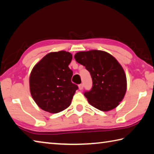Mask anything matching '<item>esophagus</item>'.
<instances>
[{
  "instance_id": "1",
  "label": "esophagus",
  "mask_w": 154,
  "mask_h": 154,
  "mask_svg": "<svg viewBox=\"0 0 154 154\" xmlns=\"http://www.w3.org/2000/svg\"><path fill=\"white\" fill-rule=\"evenodd\" d=\"M83 89V84L79 85V90H82Z\"/></svg>"
}]
</instances>
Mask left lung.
I'll list each match as a JSON object with an SVG mask.
<instances>
[{
  "label": "left lung",
  "mask_w": 154,
  "mask_h": 154,
  "mask_svg": "<svg viewBox=\"0 0 154 154\" xmlns=\"http://www.w3.org/2000/svg\"><path fill=\"white\" fill-rule=\"evenodd\" d=\"M75 59L85 66L92 78L91 89L84 93L89 104L104 112L117 107L127 91V77L118 60L97 50L77 52Z\"/></svg>",
  "instance_id": "8db88e82"
}]
</instances>
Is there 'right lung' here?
I'll use <instances>...</instances> for the list:
<instances>
[{
  "instance_id": "right-lung-1",
  "label": "right lung",
  "mask_w": 154,
  "mask_h": 154,
  "mask_svg": "<svg viewBox=\"0 0 154 154\" xmlns=\"http://www.w3.org/2000/svg\"><path fill=\"white\" fill-rule=\"evenodd\" d=\"M72 56L66 51L50 52L33 66L29 76V89L39 107L58 113L71 105L78 86L71 82L69 69Z\"/></svg>"
}]
</instances>
